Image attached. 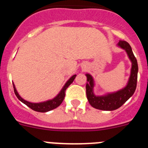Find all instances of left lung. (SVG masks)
I'll return each instance as SVG.
<instances>
[{"instance_id": "obj_1", "label": "left lung", "mask_w": 148, "mask_h": 148, "mask_svg": "<svg viewBox=\"0 0 148 148\" xmlns=\"http://www.w3.org/2000/svg\"><path fill=\"white\" fill-rule=\"evenodd\" d=\"M117 45L126 51L128 57L132 63L130 75L127 84L121 90L104 95L97 96L93 92L94 80L92 75L86 74L87 83L86 84V93L89 103L92 108L101 110L111 111L118 109L131 97L135 92L137 84L138 64L136 57L133 55L132 48L125 40H119Z\"/></svg>"}]
</instances>
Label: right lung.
Instances as JSON below:
<instances>
[{
	"label": "right lung",
	"mask_w": 148,
	"mask_h": 148,
	"mask_svg": "<svg viewBox=\"0 0 148 148\" xmlns=\"http://www.w3.org/2000/svg\"><path fill=\"white\" fill-rule=\"evenodd\" d=\"M75 76H76V75H73V76L66 82V84H65L64 86L63 87V88L61 89V90L60 91L59 93L56 95L54 99H51V100L46 101H44V102L32 103L24 100V99H22L20 95H19L18 91L16 90V88H15L14 83H12V84L13 87H14V92H15V95H16L17 98H18L21 102H23V104H25L26 105L28 106L29 108H30L32 110H33L37 111V112H40V113H46V112H48V111H50L52 110L55 109V108H58V106L62 103L63 100H64V99L65 97V91H66V88L73 83V82L75 78Z\"/></svg>",
	"instance_id": "right-lung-1"
}]
</instances>
